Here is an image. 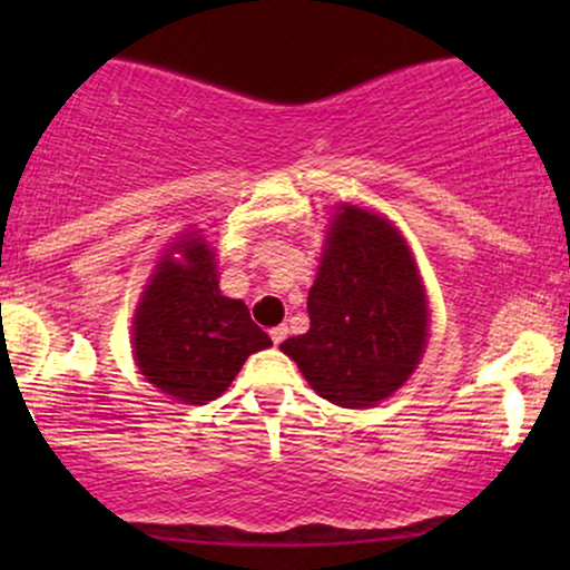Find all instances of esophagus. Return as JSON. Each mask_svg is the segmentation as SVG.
I'll return each instance as SVG.
<instances>
[{
	"label": "esophagus",
	"instance_id": "34e87169",
	"mask_svg": "<svg viewBox=\"0 0 570 570\" xmlns=\"http://www.w3.org/2000/svg\"><path fill=\"white\" fill-rule=\"evenodd\" d=\"M286 335H289V330H286L284 324H281V326H273V330H271V340H273V343H276V345L284 343Z\"/></svg>",
	"mask_w": 570,
	"mask_h": 570
}]
</instances>
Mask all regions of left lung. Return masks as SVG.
Returning a JSON list of instances; mask_svg holds the SVG:
<instances>
[{
    "instance_id": "8db88e82",
    "label": "left lung",
    "mask_w": 570,
    "mask_h": 570,
    "mask_svg": "<svg viewBox=\"0 0 570 570\" xmlns=\"http://www.w3.org/2000/svg\"><path fill=\"white\" fill-rule=\"evenodd\" d=\"M311 330L281 343L318 396L362 410L402 389L426 351L429 303L394 222L343 203L307 292Z\"/></svg>"
}]
</instances>
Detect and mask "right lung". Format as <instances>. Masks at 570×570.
Instances as JSON below:
<instances>
[{
  "instance_id": "add662e5",
  "label": "right lung",
  "mask_w": 570,
  "mask_h": 570,
  "mask_svg": "<svg viewBox=\"0 0 570 570\" xmlns=\"http://www.w3.org/2000/svg\"><path fill=\"white\" fill-rule=\"evenodd\" d=\"M214 259L198 230L181 235L155 265L134 313L136 367L181 404L217 399L252 353L273 345L244 299L219 292Z\"/></svg>"
}]
</instances>
